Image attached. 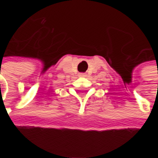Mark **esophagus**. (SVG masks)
Instances as JSON below:
<instances>
[{
	"label": "esophagus",
	"mask_w": 158,
	"mask_h": 158,
	"mask_svg": "<svg viewBox=\"0 0 158 158\" xmlns=\"http://www.w3.org/2000/svg\"><path fill=\"white\" fill-rule=\"evenodd\" d=\"M79 76H86V75H85L84 73H81V74H80Z\"/></svg>",
	"instance_id": "esophagus-1"
}]
</instances>
